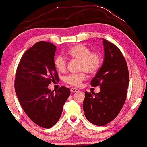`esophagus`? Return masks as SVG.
I'll return each mask as SVG.
<instances>
[{
    "mask_svg": "<svg viewBox=\"0 0 147 147\" xmlns=\"http://www.w3.org/2000/svg\"><path fill=\"white\" fill-rule=\"evenodd\" d=\"M78 91V89H76V88H71V92H72V93H74V92H76V91Z\"/></svg>",
    "mask_w": 147,
    "mask_h": 147,
    "instance_id": "1",
    "label": "esophagus"
}]
</instances>
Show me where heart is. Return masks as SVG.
<instances>
[{
  "label": "heart",
  "mask_w": 147,
  "mask_h": 147,
  "mask_svg": "<svg viewBox=\"0 0 147 147\" xmlns=\"http://www.w3.org/2000/svg\"><path fill=\"white\" fill-rule=\"evenodd\" d=\"M67 54L74 59L80 60L79 74H72L65 78V81L67 84L74 87H79L82 81L86 78V72L94 74L99 69L102 64L100 54L91 52V50L84 45L77 44L69 49ZM54 66L58 71L64 72L67 68L66 58L62 55H58L54 59Z\"/></svg>",
  "instance_id": "obj_1"
}]
</instances>
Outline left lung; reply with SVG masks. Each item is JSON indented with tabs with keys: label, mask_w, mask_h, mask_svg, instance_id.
<instances>
[{
	"label": "left lung",
	"mask_w": 147,
	"mask_h": 147,
	"mask_svg": "<svg viewBox=\"0 0 147 147\" xmlns=\"http://www.w3.org/2000/svg\"><path fill=\"white\" fill-rule=\"evenodd\" d=\"M104 62L91 81L100 87L97 94L85 91L83 110L91 123L104 126L116 118L127 98L129 75L125 57L116 45L102 38Z\"/></svg>",
	"instance_id": "1"
}]
</instances>
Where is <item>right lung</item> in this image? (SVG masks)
<instances>
[{
	"label": "right lung",
	"mask_w": 147,
	"mask_h": 147,
	"mask_svg": "<svg viewBox=\"0 0 147 147\" xmlns=\"http://www.w3.org/2000/svg\"><path fill=\"white\" fill-rule=\"evenodd\" d=\"M56 47L40 41L22 55L16 73L15 91L26 114L43 128L52 127L58 121L70 89L62 86L53 92L48 85L59 80L54 66Z\"/></svg>",
	"instance_id": "obj_1"
}]
</instances>
